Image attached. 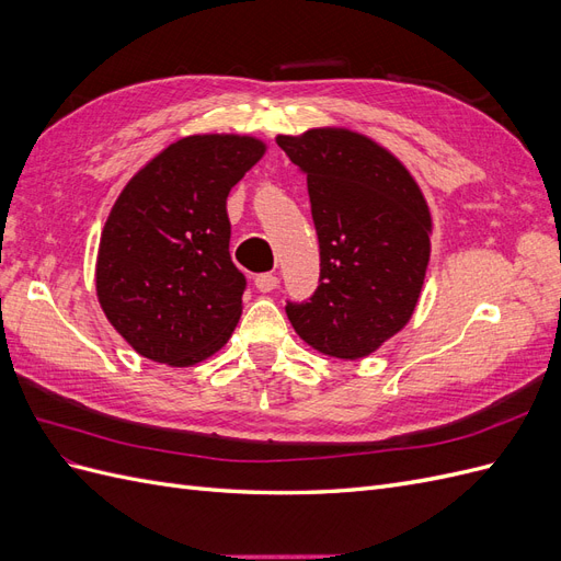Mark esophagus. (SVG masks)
Masks as SVG:
<instances>
[{
    "label": "esophagus",
    "mask_w": 561,
    "mask_h": 561,
    "mask_svg": "<svg viewBox=\"0 0 561 561\" xmlns=\"http://www.w3.org/2000/svg\"><path fill=\"white\" fill-rule=\"evenodd\" d=\"M254 287H257L260 293H271L278 287V276L276 274H260L254 278Z\"/></svg>",
    "instance_id": "esophagus-1"
}]
</instances>
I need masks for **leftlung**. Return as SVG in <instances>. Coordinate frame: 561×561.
<instances>
[{"label": "left lung", "mask_w": 561, "mask_h": 561, "mask_svg": "<svg viewBox=\"0 0 561 561\" xmlns=\"http://www.w3.org/2000/svg\"><path fill=\"white\" fill-rule=\"evenodd\" d=\"M276 142L307 175L320 243L318 290L287 304V318L318 353L367 358L414 316L431 260L426 196L393 151L358 130L318 126Z\"/></svg>", "instance_id": "left-lung-1"}]
</instances>
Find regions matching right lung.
I'll return each mask as SVG.
<instances>
[{"instance_id": "add662e5", "label": "right lung", "mask_w": 561, "mask_h": 561, "mask_svg": "<svg viewBox=\"0 0 561 561\" xmlns=\"http://www.w3.org/2000/svg\"><path fill=\"white\" fill-rule=\"evenodd\" d=\"M264 154L254 135H186L114 201L100 233L95 295L142 358L192 367L231 339L245 278L229 254L227 196Z\"/></svg>"}]
</instances>
